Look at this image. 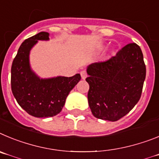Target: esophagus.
Masks as SVG:
<instances>
[{
	"label": "esophagus",
	"instance_id": "esophagus-1",
	"mask_svg": "<svg viewBox=\"0 0 159 159\" xmlns=\"http://www.w3.org/2000/svg\"><path fill=\"white\" fill-rule=\"evenodd\" d=\"M80 74H81V78H82L83 80H84V79H85V78H86V77H87V73L85 72V70H82V71H81V73H80Z\"/></svg>",
	"mask_w": 159,
	"mask_h": 159
}]
</instances>
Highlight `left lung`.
I'll list each match as a JSON object with an SVG mask.
<instances>
[{
  "label": "left lung",
  "mask_w": 159,
  "mask_h": 159,
  "mask_svg": "<svg viewBox=\"0 0 159 159\" xmlns=\"http://www.w3.org/2000/svg\"><path fill=\"white\" fill-rule=\"evenodd\" d=\"M89 105L96 118L116 121L139 101L146 66L139 46L128 43L105 61L87 67Z\"/></svg>",
  "instance_id": "1"
}]
</instances>
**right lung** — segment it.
Instances as JSON below:
<instances>
[{"instance_id": "1", "label": "right lung", "mask_w": 159, "mask_h": 159, "mask_svg": "<svg viewBox=\"0 0 159 159\" xmlns=\"http://www.w3.org/2000/svg\"><path fill=\"white\" fill-rule=\"evenodd\" d=\"M38 40H49V33L41 31L22 43L12 62L11 87L23 109L32 116L45 118L62 111L67 96L81 80V75L46 79L37 76L30 66L29 54Z\"/></svg>"}]
</instances>
